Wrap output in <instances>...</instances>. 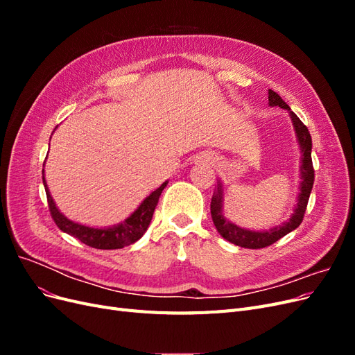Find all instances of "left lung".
I'll return each instance as SVG.
<instances>
[{"instance_id":"8db88e82","label":"left lung","mask_w":355,"mask_h":355,"mask_svg":"<svg viewBox=\"0 0 355 355\" xmlns=\"http://www.w3.org/2000/svg\"><path fill=\"white\" fill-rule=\"evenodd\" d=\"M268 101H270L271 106H280V108L287 110L290 112V116H292L297 141L300 148H302V166H300V178H302V184H300V194L297 197V204H296L293 216L290 218L288 222L283 223L282 227H277L274 230L262 231V232L243 230L237 227V225H234L230 220L225 219L222 213L223 196H222V188L219 184L218 191L213 192L211 202H210V213H211L214 227H216V230L225 240H228L235 245L245 247V249H263V247L274 244L275 241L283 239L288 232L296 230L304 220V214L308 206L311 189H313V185H314V167H313V158H311L313 141H311L308 127L299 120V116L295 112L290 111V106L275 92L272 90L268 92Z\"/></svg>"}]
</instances>
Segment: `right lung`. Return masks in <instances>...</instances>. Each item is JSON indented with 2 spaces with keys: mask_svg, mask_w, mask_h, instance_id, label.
<instances>
[{
  "mask_svg": "<svg viewBox=\"0 0 355 355\" xmlns=\"http://www.w3.org/2000/svg\"><path fill=\"white\" fill-rule=\"evenodd\" d=\"M42 184L46 187L50 214L53 220H55V223L58 225V228L63 232L72 235V237L78 239L81 243L93 247V249H101V250L123 249L124 245H130L141 239L145 234V231L148 230L149 222L153 219V214L158 204L161 192H163V189L167 187V182H164V184L158 189H155L153 194H149V197L144 200V202L136 209V211L132 214V216L127 218L123 223L116 225V227H112V228L98 230V228L84 227V225L75 223L63 216V214L58 210L55 201H53L50 196L44 176H42Z\"/></svg>",
  "mask_w": 355,
  "mask_h": 355,
  "instance_id": "1",
  "label": "right lung"
}]
</instances>
